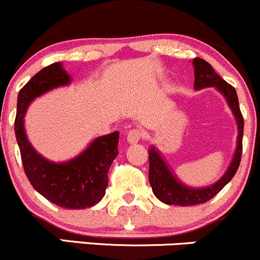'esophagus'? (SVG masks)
Here are the masks:
<instances>
[{
	"label": "esophagus",
	"instance_id": "esophagus-1",
	"mask_svg": "<svg viewBox=\"0 0 260 260\" xmlns=\"http://www.w3.org/2000/svg\"><path fill=\"white\" fill-rule=\"evenodd\" d=\"M142 136H143V135H142L141 129H138V128H133V129H131L129 132L127 133L128 143H131V144L138 143V142L141 141Z\"/></svg>",
	"mask_w": 260,
	"mask_h": 260
}]
</instances>
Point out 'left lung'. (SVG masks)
Returning a JSON list of instances; mask_svg holds the SVG:
<instances>
[{
  "label": "left lung",
  "instance_id": "8db88e82",
  "mask_svg": "<svg viewBox=\"0 0 260 260\" xmlns=\"http://www.w3.org/2000/svg\"><path fill=\"white\" fill-rule=\"evenodd\" d=\"M193 66H194V88L201 89L206 87H215L218 91H220L225 97L229 107L233 111L236 116L237 122H238V144H237L236 153H234L233 160L229 166L228 171L225 174L218 180L212 187L202 188V189H193V188L187 187L182 184L176 177L169 171L168 166L166 165L165 160L162 159L160 154L155 151L154 147L149 149V183L154 196L163 203L169 204V206H196V204L206 203L210 201L214 196H217L220 190L225 187L226 183H229L234 174L238 171V167L242 159L243 151V131H244V121H243L242 112L239 108L238 95L237 91L232 84L226 83L225 81L213 70V67L208 62L204 61L203 58L193 59Z\"/></svg>",
  "mask_w": 260,
  "mask_h": 260
}]
</instances>
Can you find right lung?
I'll return each instance as SVG.
<instances>
[{"label": "right lung", "mask_w": 260, "mask_h": 260, "mask_svg": "<svg viewBox=\"0 0 260 260\" xmlns=\"http://www.w3.org/2000/svg\"><path fill=\"white\" fill-rule=\"evenodd\" d=\"M70 82V76L59 62L37 72L18 93L15 133L24 173L32 187L61 208L84 209L93 207L106 194L109 167L118 155L119 133L95 138L75 159L54 163L32 148L23 128V117L29 103L45 92Z\"/></svg>", "instance_id": "obj_1"}]
</instances>
